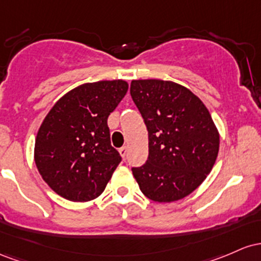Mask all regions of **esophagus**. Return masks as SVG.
<instances>
[{
  "label": "esophagus",
  "instance_id": "1",
  "mask_svg": "<svg viewBox=\"0 0 261 261\" xmlns=\"http://www.w3.org/2000/svg\"><path fill=\"white\" fill-rule=\"evenodd\" d=\"M118 151H119V154H121V156L123 158V159L127 156V148H125V146H122V148H119Z\"/></svg>",
  "mask_w": 261,
  "mask_h": 261
}]
</instances>
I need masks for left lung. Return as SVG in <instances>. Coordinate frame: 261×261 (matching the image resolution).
<instances>
[{"mask_svg":"<svg viewBox=\"0 0 261 261\" xmlns=\"http://www.w3.org/2000/svg\"><path fill=\"white\" fill-rule=\"evenodd\" d=\"M130 96L148 129V160L132 168L140 191L155 202L186 197L217 159L219 134L208 110L171 81L133 80Z\"/></svg>","mask_w":261,"mask_h":261,"instance_id":"8db88e82","label":"left lung"}]
</instances>
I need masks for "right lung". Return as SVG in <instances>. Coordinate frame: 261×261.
<instances>
[{"mask_svg": "<svg viewBox=\"0 0 261 261\" xmlns=\"http://www.w3.org/2000/svg\"><path fill=\"white\" fill-rule=\"evenodd\" d=\"M127 90L123 80L84 84L46 115L37 134L34 160L43 180L61 197L86 202L105 191L122 162L111 145L107 118Z\"/></svg>", "mask_w": 261, "mask_h": 261, "instance_id": "obj_1", "label": "right lung"}]
</instances>
